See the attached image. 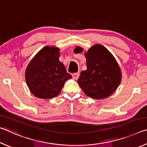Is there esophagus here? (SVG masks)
Instances as JSON below:
<instances>
[{
	"label": "esophagus",
	"instance_id": "esophagus-1",
	"mask_svg": "<svg viewBox=\"0 0 147 147\" xmlns=\"http://www.w3.org/2000/svg\"><path fill=\"white\" fill-rule=\"evenodd\" d=\"M79 75H80L79 73H75L72 74V76H73V78L74 80H78L79 78Z\"/></svg>",
	"mask_w": 147,
	"mask_h": 147
}]
</instances>
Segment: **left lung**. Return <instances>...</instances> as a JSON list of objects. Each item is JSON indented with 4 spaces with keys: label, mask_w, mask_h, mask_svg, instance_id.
I'll use <instances>...</instances> for the list:
<instances>
[{
    "label": "left lung",
    "mask_w": 147,
    "mask_h": 147,
    "mask_svg": "<svg viewBox=\"0 0 147 147\" xmlns=\"http://www.w3.org/2000/svg\"><path fill=\"white\" fill-rule=\"evenodd\" d=\"M83 49L77 47L75 53ZM87 70L81 72L78 84L87 96L103 99L115 91L121 80V71L117 62L108 50L101 45H95L85 54Z\"/></svg>",
    "instance_id": "8db88e82"
}]
</instances>
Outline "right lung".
I'll list each match as a JSON object with an SVG mask.
<instances>
[{"mask_svg":"<svg viewBox=\"0 0 147 147\" xmlns=\"http://www.w3.org/2000/svg\"><path fill=\"white\" fill-rule=\"evenodd\" d=\"M59 49L45 47L35 56L27 67L25 78L32 93L40 98L58 96L64 84L72 78L59 60Z\"/></svg>","mask_w":147,"mask_h":147,"instance_id":"right-lung-1","label":"right lung"}]
</instances>
